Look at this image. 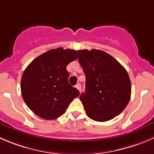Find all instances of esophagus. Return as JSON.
Returning <instances> with one entry per match:
<instances>
[{
	"mask_svg": "<svg viewBox=\"0 0 154 154\" xmlns=\"http://www.w3.org/2000/svg\"><path fill=\"white\" fill-rule=\"evenodd\" d=\"M76 88H77V89H78L79 91H80V92H81V85L80 84V83H77V85H76V86H75Z\"/></svg>",
	"mask_w": 154,
	"mask_h": 154,
	"instance_id": "1",
	"label": "esophagus"
}]
</instances>
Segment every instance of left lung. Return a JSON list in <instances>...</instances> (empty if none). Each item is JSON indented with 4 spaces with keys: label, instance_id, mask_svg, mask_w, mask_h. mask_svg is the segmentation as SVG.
Instances as JSON below:
<instances>
[{
    "label": "left lung",
    "instance_id": "left-lung-1",
    "mask_svg": "<svg viewBox=\"0 0 154 154\" xmlns=\"http://www.w3.org/2000/svg\"><path fill=\"white\" fill-rule=\"evenodd\" d=\"M86 76V90L80 95L88 117L105 122L120 114L131 97L126 70L113 56L98 50H78Z\"/></svg>",
    "mask_w": 154,
    "mask_h": 154
}]
</instances>
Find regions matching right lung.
<instances>
[{"label": "right lung", "mask_w": 154, "mask_h": 154, "mask_svg": "<svg viewBox=\"0 0 154 154\" xmlns=\"http://www.w3.org/2000/svg\"><path fill=\"white\" fill-rule=\"evenodd\" d=\"M71 49L50 50L34 59L21 79V92L27 106L38 117L54 120L61 117L80 92L68 83L66 67L77 58Z\"/></svg>", "instance_id": "1"}]
</instances>
